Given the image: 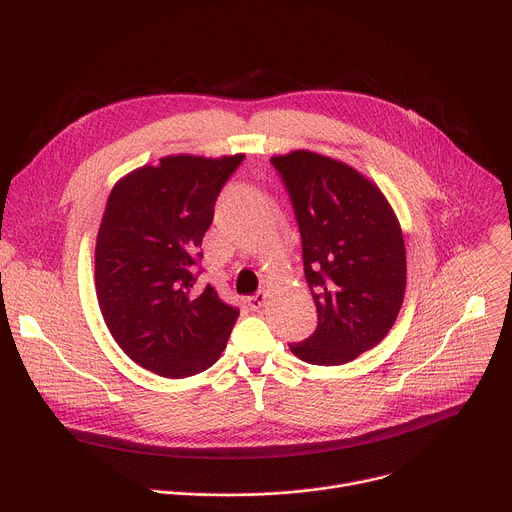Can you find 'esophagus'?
Here are the masks:
<instances>
[{"label": "esophagus", "mask_w": 512, "mask_h": 512, "mask_svg": "<svg viewBox=\"0 0 512 512\" xmlns=\"http://www.w3.org/2000/svg\"><path fill=\"white\" fill-rule=\"evenodd\" d=\"M265 300H267L265 291H257V294H253V296L247 298V306H249L251 310H261L263 304H265Z\"/></svg>", "instance_id": "obj_1"}]
</instances>
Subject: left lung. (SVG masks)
Masks as SVG:
<instances>
[{"label":"left lung","instance_id":"left-lung-1","mask_svg":"<svg viewBox=\"0 0 512 512\" xmlns=\"http://www.w3.org/2000/svg\"><path fill=\"white\" fill-rule=\"evenodd\" d=\"M294 204L318 328L289 350L344 364L377 346L403 304L407 261L397 216L369 178L308 150L271 158Z\"/></svg>","mask_w":512,"mask_h":512}]
</instances>
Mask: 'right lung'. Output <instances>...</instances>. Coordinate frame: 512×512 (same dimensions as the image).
I'll return each instance as SVG.
<instances>
[{
	"instance_id": "obj_1",
	"label": "right lung",
	"mask_w": 512,
	"mask_h": 512,
	"mask_svg": "<svg viewBox=\"0 0 512 512\" xmlns=\"http://www.w3.org/2000/svg\"><path fill=\"white\" fill-rule=\"evenodd\" d=\"M243 158L166 156L109 194L95 247L99 308L123 352L160 377L212 367L239 318L210 285L194 283L214 202Z\"/></svg>"
}]
</instances>
